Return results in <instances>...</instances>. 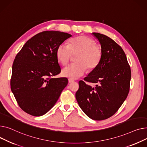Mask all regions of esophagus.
<instances>
[{
	"instance_id": "esophagus-1",
	"label": "esophagus",
	"mask_w": 147,
	"mask_h": 147,
	"mask_svg": "<svg viewBox=\"0 0 147 147\" xmlns=\"http://www.w3.org/2000/svg\"><path fill=\"white\" fill-rule=\"evenodd\" d=\"M68 81H69V83H73V82H74V80H72V79H69L68 80Z\"/></svg>"
}]
</instances>
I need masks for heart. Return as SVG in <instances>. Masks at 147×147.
Returning <instances> with one entry per match:
<instances>
[{"label": "heart", "instance_id": "obj_1", "mask_svg": "<svg viewBox=\"0 0 147 147\" xmlns=\"http://www.w3.org/2000/svg\"><path fill=\"white\" fill-rule=\"evenodd\" d=\"M56 55L58 62L62 65H67L72 58L76 63L70 65L62 70V75L71 79H77L82 76L87 69L88 71L94 70L100 64L102 56L101 47L96 44L93 38L86 36H80L71 38L68 45L60 44Z\"/></svg>", "mask_w": 147, "mask_h": 147}]
</instances>
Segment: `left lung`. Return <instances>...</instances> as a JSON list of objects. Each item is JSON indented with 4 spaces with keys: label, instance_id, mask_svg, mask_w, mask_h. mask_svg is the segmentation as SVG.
<instances>
[{
    "label": "left lung",
    "instance_id": "1",
    "mask_svg": "<svg viewBox=\"0 0 147 147\" xmlns=\"http://www.w3.org/2000/svg\"><path fill=\"white\" fill-rule=\"evenodd\" d=\"M102 56L99 65L79 81L75 97L84 113L95 120L115 115L126 100L130 88L131 67L124 51L110 37L98 32ZM87 82L95 84L91 87Z\"/></svg>",
    "mask_w": 147,
    "mask_h": 147
}]
</instances>
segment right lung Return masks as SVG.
I'll return each instance as SVG.
<instances>
[{
	"label": "right lung",
	"instance_id": "obj_1",
	"mask_svg": "<svg viewBox=\"0 0 147 147\" xmlns=\"http://www.w3.org/2000/svg\"><path fill=\"white\" fill-rule=\"evenodd\" d=\"M71 36L56 31L41 32L26 42L16 55L12 65L11 88L18 105L27 113L34 116L46 114L67 85L66 78L52 76L61 71L56 49Z\"/></svg>",
	"mask_w": 147,
	"mask_h": 147
}]
</instances>
